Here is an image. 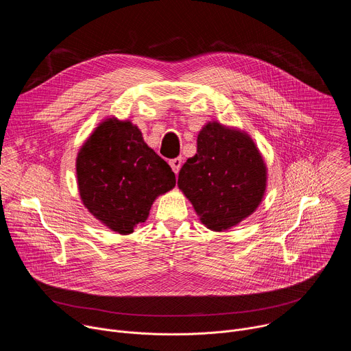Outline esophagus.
I'll return each instance as SVG.
<instances>
[{"mask_svg":"<svg viewBox=\"0 0 351 351\" xmlns=\"http://www.w3.org/2000/svg\"><path fill=\"white\" fill-rule=\"evenodd\" d=\"M169 165H171L172 171L178 175V172H179L180 168H182V158H173V160H171V161H169Z\"/></svg>","mask_w":351,"mask_h":351,"instance_id":"obj_1","label":"esophagus"}]
</instances>
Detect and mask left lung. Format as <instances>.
Returning a JSON list of instances; mask_svg holds the SVG:
<instances>
[{"mask_svg":"<svg viewBox=\"0 0 351 351\" xmlns=\"http://www.w3.org/2000/svg\"><path fill=\"white\" fill-rule=\"evenodd\" d=\"M178 186L211 230H225L252 215L267 187V167L247 133L208 122L197 154L182 167Z\"/></svg>","mask_w":351,"mask_h":351,"instance_id":"8db88e82","label":"left lung"}]
</instances>
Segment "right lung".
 <instances>
[{
	"label": "right lung",
	"mask_w": 351,
	"mask_h": 351,
	"mask_svg": "<svg viewBox=\"0 0 351 351\" xmlns=\"http://www.w3.org/2000/svg\"><path fill=\"white\" fill-rule=\"evenodd\" d=\"M76 175L84 207L111 230L129 234L156 198L175 187L171 167L129 121L106 119L82 145Z\"/></svg>",
	"instance_id": "right-lung-1"
}]
</instances>
